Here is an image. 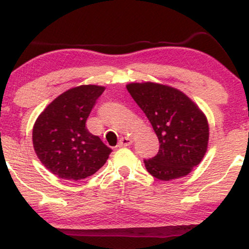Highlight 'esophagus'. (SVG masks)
Here are the masks:
<instances>
[{
	"mask_svg": "<svg viewBox=\"0 0 249 249\" xmlns=\"http://www.w3.org/2000/svg\"><path fill=\"white\" fill-rule=\"evenodd\" d=\"M132 144V139L128 138V137H122L121 141L118 142V146L123 147V146H130Z\"/></svg>",
	"mask_w": 249,
	"mask_h": 249,
	"instance_id": "obj_1",
	"label": "esophagus"
}]
</instances>
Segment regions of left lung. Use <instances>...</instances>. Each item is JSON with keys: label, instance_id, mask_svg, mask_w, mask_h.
<instances>
[{"label": "left lung", "instance_id": "left-lung-1", "mask_svg": "<svg viewBox=\"0 0 249 249\" xmlns=\"http://www.w3.org/2000/svg\"><path fill=\"white\" fill-rule=\"evenodd\" d=\"M127 91L144 111L160 146L157 156L145 159L147 172L168 181L187 176L207 151L206 116L177 89L158 83H131Z\"/></svg>", "mask_w": 249, "mask_h": 249}]
</instances>
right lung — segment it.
Wrapping results in <instances>:
<instances>
[{"label":"right lung","mask_w":249,"mask_h":249,"mask_svg":"<svg viewBox=\"0 0 249 249\" xmlns=\"http://www.w3.org/2000/svg\"><path fill=\"white\" fill-rule=\"evenodd\" d=\"M104 87L81 85L65 91L45 107L33 128L38 159L61 179L81 180L92 176L112 152L85 123Z\"/></svg>","instance_id":"right-lung-1"}]
</instances>
